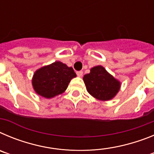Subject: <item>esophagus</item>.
I'll use <instances>...</instances> for the list:
<instances>
[{
	"label": "esophagus",
	"mask_w": 154,
	"mask_h": 154,
	"mask_svg": "<svg viewBox=\"0 0 154 154\" xmlns=\"http://www.w3.org/2000/svg\"><path fill=\"white\" fill-rule=\"evenodd\" d=\"M76 74H77V75H78L79 77H82V75H83V72H82V71H79V72H77Z\"/></svg>",
	"instance_id": "1"
}]
</instances>
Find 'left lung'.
Here are the masks:
<instances>
[{
  "instance_id": "8db88e82",
  "label": "left lung",
  "mask_w": 154,
  "mask_h": 154,
  "mask_svg": "<svg viewBox=\"0 0 154 154\" xmlns=\"http://www.w3.org/2000/svg\"><path fill=\"white\" fill-rule=\"evenodd\" d=\"M83 81L88 92L101 101H109L113 99L121 86L120 82L109 74L102 65L92 68L90 72L84 75Z\"/></svg>"
}]
</instances>
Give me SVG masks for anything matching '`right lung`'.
Listing matches in <instances>:
<instances>
[{
  "mask_svg": "<svg viewBox=\"0 0 154 154\" xmlns=\"http://www.w3.org/2000/svg\"><path fill=\"white\" fill-rule=\"evenodd\" d=\"M76 74L72 67L61 62H55L37 69L31 80L38 95L51 99L63 93Z\"/></svg>",
  "mask_w": 154,
  "mask_h": 154,
  "instance_id": "obj_1",
  "label": "right lung"
}]
</instances>
